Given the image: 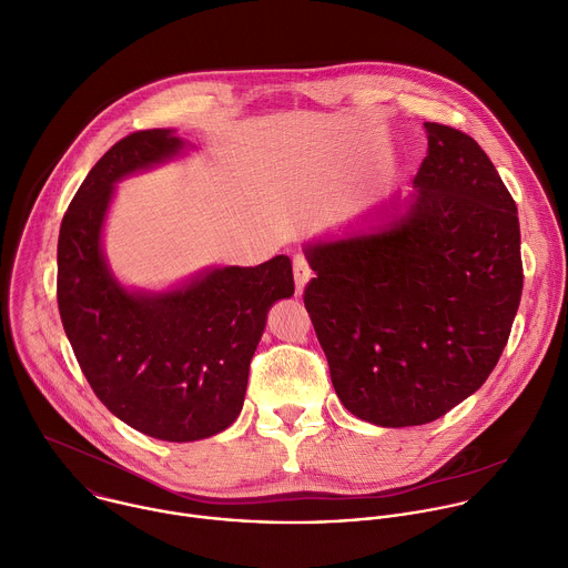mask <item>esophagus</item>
<instances>
[{
  "instance_id": "34e87169",
  "label": "esophagus",
  "mask_w": 568,
  "mask_h": 568,
  "mask_svg": "<svg viewBox=\"0 0 568 568\" xmlns=\"http://www.w3.org/2000/svg\"><path fill=\"white\" fill-rule=\"evenodd\" d=\"M293 275H295V293L300 295L304 291L306 282L313 277V271H311V266H308L304 255H295L293 257Z\"/></svg>"
}]
</instances>
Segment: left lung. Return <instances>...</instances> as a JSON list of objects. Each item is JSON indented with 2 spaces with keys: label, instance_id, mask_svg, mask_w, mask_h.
<instances>
[{
  "label": "left lung",
  "instance_id": "obj_1",
  "mask_svg": "<svg viewBox=\"0 0 568 568\" xmlns=\"http://www.w3.org/2000/svg\"><path fill=\"white\" fill-rule=\"evenodd\" d=\"M406 211L311 244L304 306L342 404L399 428L446 415L495 368L521 297L517 206L479 144L424 122Z\"/></svg>",
  "mask_w": 568,
  "mask_h": 568
}]
</instances>
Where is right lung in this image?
<instances>
[{
  "label": "right lung",
  "mask_w": 568,
  "mask_h": 568,
  "mask_svg": "<svg viewBox=\"0 0 568 568\" xmlns=\"http://www.w3.org/2000/svg\"><path fill=\"white\" fill-rule=\"evenodd\" d=\"M173 131H138L111 146L75 193L58 242V304L100 402L135 430L195 442L229 428L246 395L268 308L295 291L286 255L213 268L169 293H131L102 255L113 184L182 151Z\"/></svg>",
  "instance_id": "1"
}]
</instances>
